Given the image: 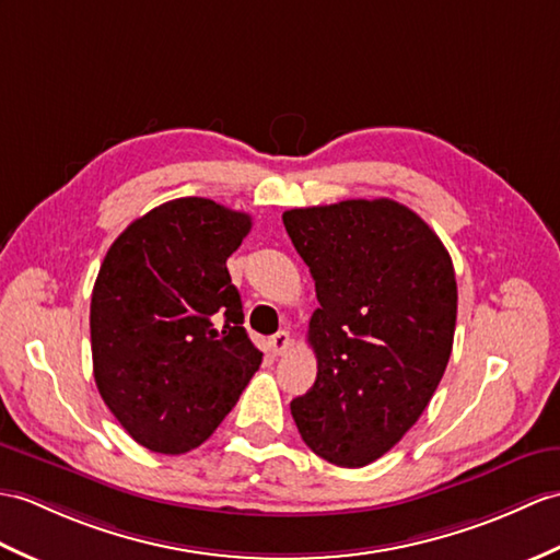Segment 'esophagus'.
Here are the masks:
<instances>
[{
  "instance_id": "obj_1",
  "label": "esophagus",
  "mask_w": 560,
  "mask_h": 560,
  "mask_svg": "<svg viewBox=\"0 0 560 560\" xmlns=\"http://www.w3.org/2000/svg\"><path fill=\"white\" fill-rule=\"evenodd\" d=\"M269 348L275 350L277 355H283L285 350L291 348V334H289V331H277V334L269 339Z\"/></svg>"
}]
</instances>
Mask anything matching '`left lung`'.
Returning a JSON list of instances; mask_svg holds the SVG:
<instances>
[{
    "label": "left lung",
    "mask_w": 560,
    "mask_h": 560,
    "mask_svg": "<svg viewBox=\"0 0 560 560\" xmlns=\"http://www.w3.org/2000/svg\"><path fill=\"white\" fill-rule=\"evenodd\" d=\"M315 279L307 343L317 380L291 400L305 444L339 467L392 451L446 372L458 285L451 255L396 200H343L283 212Z\"/></svg>",
    "instance_id": "1"
}]
</instances>
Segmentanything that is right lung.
Wrapping results in <instances>:
<instances>
[{"label":"right lung","instance_id":"1","mask_svg":"<svg viewBox=\"0 0 560 560\" xmlns=\"http://www.w3.org/2000/svg\"><path fill=\"white\" fill-rule=\"evenodd\" d=\"M250 226L245 212L178 198L128 224L107 250L90 301L93 372L140 446L166 456L198 448L262 362L226 269Z\"/></svg>","mask_w":560,"mask_h":560}]
</instances>
